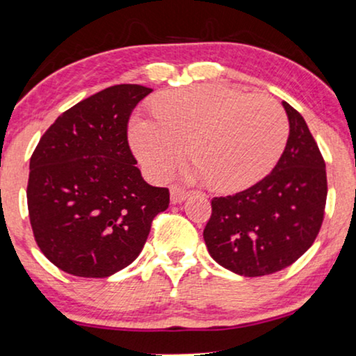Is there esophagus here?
<instances>
[{
  "mask_svg": "<svg viewBox=\"0 0 356 356\" xmlns=\"http://www.w3.org/2000/svg\"><path fill=\"white\" fill-rule=\"evenodd\" d=\"M188 197V193L186 191H182V188L179 187H172L170 188V203H181L186 200V198Z\"/></svg>",
  "mask_w": 356,
  "mask_h": 356,
  "instance_id": "esophagus-1",
  "label": "esophagus"
}]
</instances>
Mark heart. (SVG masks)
I'll return each instance as SVG.
<instances>
[{
    "mask_svg": "<svg viewBox=\"0 0 356 356\" xmlns=\"http://www.w3.org/2000/svg\"><path fill=\"white\" fill-rule=\"evenodd\" d=\"M156 117H135L130 141L153 179L181 163L191 145L197 161L188 179L218 191H239L264 179L288 140V117L278 102L222 84L175 89L154 102Z\"/></svg>",
    "mask_w": 356,
    "mask_h": 356,
    "instance_id": "1",
    "label": "heart"
}]
</instances>
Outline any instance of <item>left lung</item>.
<instances>
[{
    "label": "left lung",
    "mask_w": 356,
    "mask_h": 356,
    "mask_svg": "<svg viewBox=\"0 0 356 356\" xmlns=\"http://www.w3.org/2000/svg\"><path fill=\"white\" fill-rule=\"evenodd\" d=\"M282 104L290 122L282 158L255 186L213 198L203 229L211 257L244 277L290 267L311 248L324 220V158L301 113Z\"/></svg>",
    "instance_id": "obj_1"
}]
</instances>
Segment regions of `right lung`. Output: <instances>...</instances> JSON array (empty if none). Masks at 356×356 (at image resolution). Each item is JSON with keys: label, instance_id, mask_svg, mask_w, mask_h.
<instances>
[{"label": "right lung", "instance_id": "obj_1", "mask_svg": "<svg viewBox=\"0 0 356 356\" xmlns=\"http://www.w3.org/2000/svg\"><path fill=\"white\" fill-rule=\"evenodd\" d=\"M153 89L117 84L50 125L31 158L27 207L42 252L66 273L106 278L138 257L169 191L141 177L130 113Z\"/></svg>", "mask_w": 356, "mask_h": 356}]
</instances>
